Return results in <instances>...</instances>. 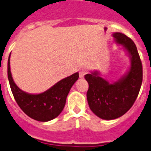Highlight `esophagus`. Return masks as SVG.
<instances>
[{
    "label": "esophagus",
    "instance_id": "1",
    "mask_svg": "<svg viewBox=\"0 0 151 151\" xmlns=\"http://www.w3.org/2000/svg\"><path fill=\"white\" fill-rule=\"evenodd\" d=\"M88 71L86 69H81V70H79V76H80V78H84V76L86 74Z\"/></svg>",
    "mask_w": 151,
    "mask_h": 151
}]
</instances>
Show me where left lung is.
Wrapping results in <instances>:
<instances>
[{"instance_id": "1", "label": "left lung", "mask_w": 151, "mask_h": 151, "mask_svg": "<svg viewBox=\"0 0 151 151\" xmlns=\"http://www.w3.org/2000/svg\"><path fill=\"white\" fill-rule=\"evenodd\" d=\"M113 36L130 55L129 72L112 84L101 78L98 72L85 75L89 84L86 96L90 110L106 120L119 118L132 107L142 82V65L134 41L123 33H115Z\"/></svg>"}]
</instances>
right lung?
I'll return each mask as SVG.
<instances>
[{
	"label": "right lung",
	"mask_w": 151,
	"mask_h": 151,
	"mask_svg": "<svg viewBox=\"0 0 151 151\" xmlns=\"http://www.w3.org/2000/svg\"><path fill=\"white\" fill-rule=\"evenodd\" d=\"M10 58V55H9ZM9 58L8 60V78L17 103L29 117L39 122H48L61 114L71 87L78 79V73L62 79L45 92L29 94L20 90L12 78Z\"/></svg>",
	"instance_id": "add662e5"
}]
</instances>
